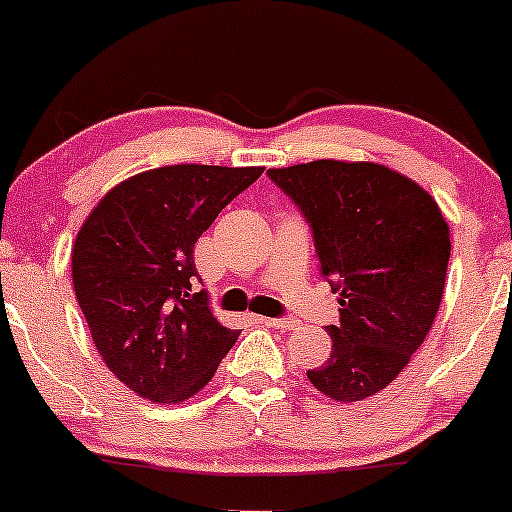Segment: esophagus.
Here are the masks:
<instances>
[{"instance_id":"esophagus-1","label":"esophagus","mask_w":512,"mask_h":512,"mask_svg":"<svg viewBox=\"0 0 512 512\" xmlns=\"http://www.w3.org/2000/svg\"><path fill=\"white\" fill-rule=\"evenodd\" d=\"M257 323H265L269 328H279V330H291L299 325V320L296 318H262V316H255Z\"/></svg>"}]
</instances>
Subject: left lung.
<instances>
[{
	"label": "left lung",
	"mask_w": 512,
	"mask_h": 512,
	"mask_svg": "<svg viewBox=\"0 0 512 512\" xmlns=\"http://www.w3.org/2000/svg\"><path fill=\"white\" fill-rule=\"evenodd\" d=\"M316 245L318 272L340 294L328 362L308 379L335 401L391 384L432 328L445 291L449 228L413 179L374 162L316 160L267 170Z\"/></svg>",
	"instance_id": "left-lung-1"
}]
</instances>
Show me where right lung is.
I'll return each mask as SVG.
<instances>
[{
	"label": "right lung",
	"instance_id": "obj_1",
	"mask_svg": "<svg viewBox=\"0 0 512 512\" xmlns=\"http://www.w3.org/2000/svg\"><path fill=\"white\" fill-rule=\"evenodd\" d=\"M262 167L172 165L99 201L72 250V282L106 367L138 396L179 403L211 381L238 333L211 316L194 245Z\"/></svg>",
	"mask_w": 512,
	"mask_h": 512
}]
</instances>
